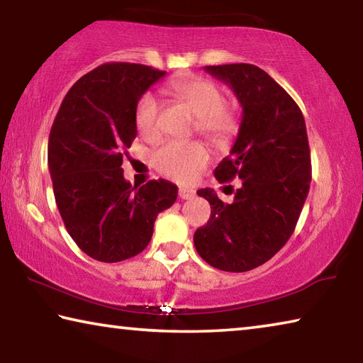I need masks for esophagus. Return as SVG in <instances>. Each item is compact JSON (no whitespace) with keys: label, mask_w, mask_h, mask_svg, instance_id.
I'll return each instance as SVG.
<instances>
[{"label":"esophagus","mask_w":363,"mask_h":363,"mask_svg":"<svg viewBox=\"0 0 363 363\" xmlns=\"http://www.w3.org/2000/svg\"><path fill=\"white\" fill-rule=\"evenodd\" d=\"M179 199L181 200H190V199H194V195H195V192L192 189H184V187H181L179 189Z\"/></svg>","instance_id":"obj_1"}]
</instances>
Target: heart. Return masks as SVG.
<instances>
[{"instance_id": "b5f03b06", "label": "heart", "mask_w": 363, "mask_h": 363, "mask_svg": "<svg viewBox=\"0 0 363 363\" xmlns=\"http://www.w3.org/2000/svg\"><path fill=\"white\" fill-rule=\"evenodd\" d=\"M168 91L176 99L186 104L196 115V130L214 144H227L237 136L240 128V115L235 104L225 102L223 93L210 79L177 78L168 84ZM160 107L155 97H140L134 121L140 136L153 139L158 136ZM210 162V153L199 143H177L169 140L152 153V164L160 173L179 182H190L199 171Z\"/></svg>"}]
</instances>
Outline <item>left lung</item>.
I'll return each instance as SVG.
<instances>
[{"mask_svg":"<svg viewBox=\"0 0 363 363\" xmlns=\"http://www.w3.org/2000/svg\"><path fill=\"white\" fill-rule=\"evenodd\" d=\"M240 101L243 116L230 155L214 169L220 182L242 181L233 203L213 189L199 194L211 216L195 230L194 243L210 266L247 272L269 261L294 232L312 179L306 121L298 104L259 67L208 65Z\"/></svg>","mask_w":363,"mask_h":363,"instance_id":"1","label":"left lung"}]
</instances>
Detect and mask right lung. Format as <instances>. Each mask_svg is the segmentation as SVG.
<instances>
[{
  "label": "right lung",
  "mask_w": 363,
  "mask_h": 363,
  "mask_svg": "<svg viewBox=\"0 0 363 363\" xmlns=\"http://www.w3.org/2000/svg\"><path fill=\"white\" fill-rule=\"evenodd\" d=\"M164 73L140 64H102L72 86L54 118L48 143L54 196L73 242L96 261L139 255L158 213L177 199L169 181L133 187L121 168L138 134L140 96Z\"/></svg>",
  "instance_id": "add662e5"
}]
</instances>
